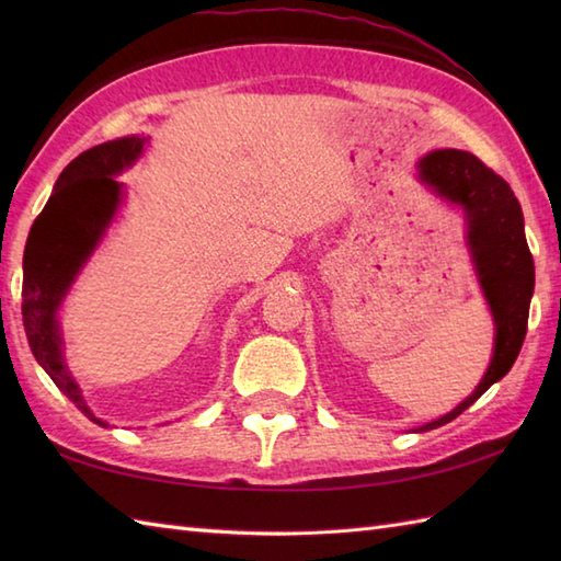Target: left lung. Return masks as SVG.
Listing matches in <instances>:
<instances>
[{
	"instance_id": "1",
	"label": "left lung",
	"mask_w": 561,
	"mask_h": 561,
	"mask_svg": "<svg viewBox=\"0 0 561 561\" xmlns=\"http://www.w3.org/2000/svg\"><path fill=\"white\" fill-rule=\"evenodd\" d=\"M420 178L436 195L462 207L472 262L496 328L494 356L480 386L456 410L416 428L428 432L456 420L486 388L511 371L526 340L535 265L514 190L474 153L460 149L426 153L420 161Z\"/></svg>"
}]
</instances>
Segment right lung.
<instances>
[{"instance_id": "1", "label": "right lung", "mask_w": 561, "mask_h": 561, "mask_svg": "<svg viewBox=\"0 0 561 561\" xmlns=\"http://www.w3.org/2000/svg\"><path fill=\"white\" fill-rule=\"evenodd\" d=\"M145 145L147 139L141 137H123L79 153L59 173L23 253L21 313L35 362L91 422L101 426L108 424L87 408L77 380L67 371L57 311L121 207L123 183H117L115 175L139 159Z\"/></svg>"}]
</instances>
